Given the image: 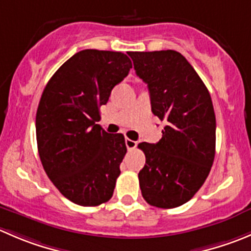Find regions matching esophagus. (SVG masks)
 <instances>
[{"label": "esophagus", "mask_w": 251, "mask_h": 251, "mask_svg": "<svg viewBox=\"0 0 251 251\" xmlns=\"http://www.w3.org/2000/svg\"><path fill=\"white\" fill-rule=\"evenodd\" d=\"M125 145L126 147H127V150L131 151V150H135L136 146H137V142H136V141L130 140V138H125Z\"/></svg>", "instance_id": "34e87169"}]
</instances>
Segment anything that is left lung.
Here are the masks:
<instances>
[{
	"label": "left lung",
	"mask_w": 251,
	"mask_h": 251,
	"mask_svg": "<svg viewBox=\"0 0 251 251\" xmlns=\"http://www.w3.org/2000/svg\"><path fill=\"white\" fill-rule=\"evenodd\" d=\"M128 55L136 75L147 83L152 113L165 123L159 142L138 145L146 155L138 173L142 196L155 207H177L200 190L215 159L216 116L211 96L177 51Z\"/></svg>",
	"instance_id": "left-lung-1"
}]
</instances>
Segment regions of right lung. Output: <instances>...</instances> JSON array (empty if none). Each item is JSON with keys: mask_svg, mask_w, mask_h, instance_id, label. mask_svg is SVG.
<instances>
[{"mask_svg": "<svg viewBox=\"0 0 251 251\" xmlns=\"http://www.w3.org/2000/svg\"><path fill=\"white\" fill-rule=\"evenodd\" d=\"M132 67L127 55L87 49L53 74L36 110L39 157L49 179L62 195L81 206L111 199L126 154L123 133H108L96 124L99 108Z\"/></svg>", "mask_w": 251, "mask_h": 251, "instance_id": "1", "label": "right lung"}]
</instances>
